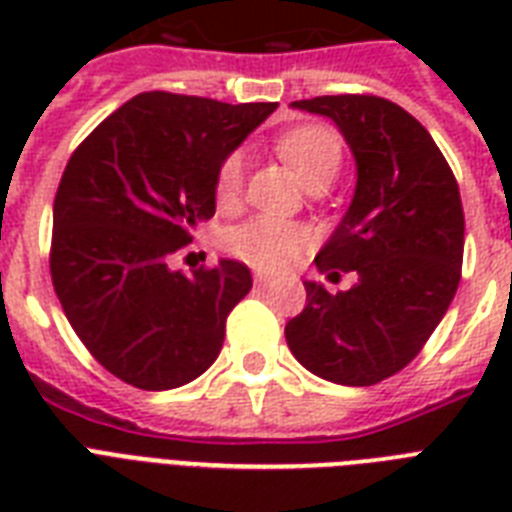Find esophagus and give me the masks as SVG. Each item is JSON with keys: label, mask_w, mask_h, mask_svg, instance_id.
Listing matches in <instances>:
<instances>
[{"label": "esophagus", "mask_w": 512, "mask_h": 512, "mask_svg": "<svg viewBox=\"0 0 512 512\" xmlns=\"http://www.w3.org/2000/svg\"><path fill=\"white\" fill-rule=\"evenodd\" d=\"M255 284L257 287H268L271 284V276H265V273H255Z\"/></svg>", "instance_id": "obj_1"}]
</instances>
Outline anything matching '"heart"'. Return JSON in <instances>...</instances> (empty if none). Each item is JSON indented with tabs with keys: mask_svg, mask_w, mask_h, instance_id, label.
Instances as JSON below:
<instances>
[{
	"mask_svg": "<svg viewBox=\"0 0 512 512\" xmlns=\"http://www.w3.org/2000/svg\"><path fill=\"white\" fill-rule=\"evenodd\" d=\"M281 156L292 164L305 185L329 183L342 164V143L324 124H303L279 138ZM244 188V154L231 151L223 156L215 172L217 207L239 204ZM316 244V231L300 220L260 215L236 225L225 236V247L236 260L263 273H281L300 263Z\"/></svg>",
	"mask_w": 512,
	"mask_h": 512,
	"instance_id": "obj_1",
	"label": "heart"
}]
</instances>
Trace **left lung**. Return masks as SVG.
Returning <instances> with one entry per match:
<instances>
[{
	"instance_id": "left-lung-1",
	"label": "left lung",
	"mask_w": 512,
	"mask_h": 512,
	"mask_svg": "<svg viewBox=\"0 0 512 512\" xmlns=\"http://www.w3.org/2000/svg\"><path fill=\"white\" fill-rule=\"evenodd\" d=\"M295 108L329 116L356 156L348 212L316 265L348 292L305 281L308 303L289 321V350L337 385H377L401 372L444 319L462 276L460 185L430 132L377 95H321Z\"/></svg>"
}]
</instances>
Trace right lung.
<instances>
[{"instance_id": "add662e5", "label": "right lung", "mask_w": 512, "mask_h": 512, "mask_svg": "<svg viewBox=\"0 0 512 512\" xmlns=\"http://www.w3.org/2000/svg\"><path fill=\"white\" fill-rule=\"evenodd\" d=\"M276 103L140 92L76 146L52 207L50 276L100 366L140 390L207 372L252 289L244 263L191 273L172 255L215 215V172Z\"/></svg>"}]
</instances>
